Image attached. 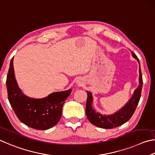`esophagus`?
<instances>
[{
  "mask_svg": "<svg viewBox=\"0 0 155 155\" xmlns=\"http://www.w3.org/2000/svg\"><path fill=\"white\" fill-rule=\"evenodd\" d=\"M78 85H81V83L80 82H78Z\"/></svg>",
  "mask_w": 155,
  "mask_h": 155,
  "instance_id": "34e87169",
  "label": "esophagus"
}]
</instances>
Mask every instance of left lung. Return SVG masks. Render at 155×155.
I'll list each match as a JSON object with an SVG mask.
<instances>
[{"mask_svg": "<svg viewBox=\"0 0 155 155\" xmlns=\"http://www.w3.org/2000/svg\"><path fill=\"white\" fill-rule=\"evenodd\" d=\"M131 53L133 56L139 62V86L135 89L132 97L126 105L118 112L111 115H102L96 112L93 107V94L91 92L87 91L88 97L86 105V114L88 120L94 125L104 129L116 128L125 123L134 114L141 97L143 81L139 59L134 52L131 51Z\"/></svg>", "mask_w": 155, "mask_h": 155, "instance_id": "left-lung-1", "label": "left lung"}]
</instances>
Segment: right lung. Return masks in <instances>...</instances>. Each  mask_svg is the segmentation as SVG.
I'll use <instances>...</instances> for the list:
<instances>
[{"mask_svg": "<svg viewBox=\"0 0 155 155\" xmlns=\"http://www.w3.org/2000/svg\"><path fill=\"white\" fill-rule=\"evenodd\" d=\"M13 58L10 62L6 85L8 99L19 120L32 129L46 130L58 123L65 100L70 95L71 89L56 92L42 99H33L26 96L19 88L14 75Z\"/></svg>", "mask_w": 155, "mask_h": 155, "instance_id": "add662e5", "label": "right lung"}]
</instances>
